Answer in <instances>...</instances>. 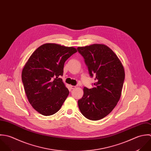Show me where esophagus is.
I'll return each instance as SVG.
<instances>
[{
    "label": "esophagus",
    "mask_w": 151,
    "mask_h": 151,
    "mask_svg": "<svg viewBox=\"0 0 151 151\" xmlns=\"http://www.w3.org/2000/svg\"><path fill=\"white\" fill-rule=\"evenodd\" d=\"M70 87H71V89H74V88H76V86H71Z\"/></svg>",
    "instance_id": "34e87169"
}]
</instances>
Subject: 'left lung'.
<instances>
[{
	"mask_svg": "<svg viewBox=\"0 0 151 151\" xmlns=\"http://www.w3.org/2000/svg\"><path fill=\"white\" fill-rule=\"evenodd\" d=\"M77 50L84 58L90 76L96 80L93 88H83L78 107L87 119L100 120L108 115L119 100L124 68L117 55L106 45L94 44L78 47Z\"/></svg>",
	"mask_w": 151,
	"mask_h": 151,
	"instance_id": "1",
	"label": "left lung"
}]
</instances>
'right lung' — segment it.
Instances as JSON below:
<instances>
[{
  "label": "right lung",
  "mask_w": 151,
  "mask_h": 151,
  "mask_svg": "<svg viewBox=\"0 0 151 151\" xmlns=\"http://www.w3.org/2000/svg\"><path fill=\"white\" fill-rule=\"evenodd\" d=\"M77 49L55 43L38 47L23 68L22 79L25 93L33 108L42 115L56 113L69 94L60 78L65 61Z\"/></svg>",
  "instance_id": "1"
}]
</instances>
